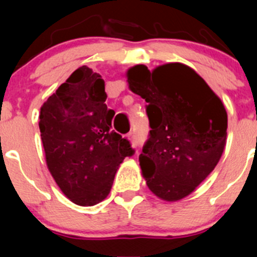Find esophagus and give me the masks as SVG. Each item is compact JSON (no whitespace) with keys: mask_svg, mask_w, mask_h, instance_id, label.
Returning a JSON list of instances; mask_svg holds the SVG:
<instances>
[{"mask_svg":"<svg viewBox=\"0 0 257 257\" xmlns=\"http://www.w3.org/2000/svg\"><path fill=\"white\" fill-rule=\"evenodd\" d=\"M128 139H129V141H131L132 145H133V147H136V145H137L136 134H134V133H129V134H128Z\"/></svg>","mask_w":257,"mask_h":257,"instance_id":"esophagus-1","label":"esophagus"}]
</instances>
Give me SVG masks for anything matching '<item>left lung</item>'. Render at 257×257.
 <instances>
[{
  "label": "left lung",
  "mask_w": 257,
  "mask_h": 257,
  "mask_svg": "<svg viewBox=\"0 0 257 257\" xmlns=\"http://www.w3.org/2000/svg\"><path fill=\"white\" fill-rule=\"evenodd\" d=\"M149 118V138L139 155L148 188L177 201L214 170L226 144L227 114L220 98L190 67L168 63L150 72L143 64L126 73Z\"/></svg>",
  "instance_id": "obj_1"
}]
</instances>
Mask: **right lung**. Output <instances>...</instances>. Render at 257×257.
<instances>
[{
	"instance_id": "add662e5",
	"label": "right lung",
	"mask_w": 257,
	"mask_h": 257,
	"mask_svg": "<svg viewBox=\"0 0 257 257\" xmlns=\"http://www.w3.org/2000/svg\"><path fill=\"white\" fill-rule=\"evenodd\" d=\"M102 76L79 67L41 108L46 162L62 193L77 205L104 200L114 175L134 149L112 129Z\"/></svg>"
}]
</instances>
